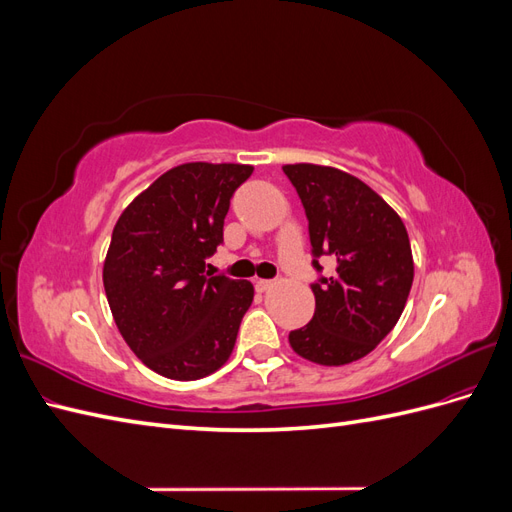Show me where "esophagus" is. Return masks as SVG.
Returning <instances> with one entry per match:
<instances>
[{
  "instance_id": "esophagus-1",
  "label": "esophagus",
  "mask_w": 512,
  "mask_h": 512,
  "mask_svg": "<svg viewBox=\"0 0 512 512\" xmlns=\"http://www.w3.org/2000/svg\"><path fill=\"white\" fill-rule=\"evenodd\" d=\"M254 286H256L258 292H267V290L273 288V282H271V280H256Z\"/></svg>"
}]
</instances>
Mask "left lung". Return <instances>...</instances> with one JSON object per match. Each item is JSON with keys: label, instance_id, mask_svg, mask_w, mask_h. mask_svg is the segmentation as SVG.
<instances>
[{"label": "left lung", "instance_id": "left-lung-1", "mask_svg": "<svg viewBox=\"0 0 512 512\" xmlns=\"http://www.w3.org/2000/svg\"><path fill=\"white\" fill-rule=\"evenodd\" d=\"M309 220L314 256L337 258L335 277L312 284L314 318L290 331L303 359L339 367L363 359L393 331L414 280L408 230L386 200L344 170L286 164ZM314 267L320 269L318 260Z\"/></svg>", "mask_w": 512, "mask_h": 512}]
</instances>
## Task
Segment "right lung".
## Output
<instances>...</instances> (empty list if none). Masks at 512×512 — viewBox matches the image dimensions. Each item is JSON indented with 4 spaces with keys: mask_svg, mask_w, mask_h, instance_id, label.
Returning a JSON list of instances; mask_svg holds the SVG:
<instances>
[{
    "mask_svg": "<svg viewBox=\"0 0 512 512\" xmlns=\"http://www.w3.org/2000/svg\"><path fill=\"white\" fill-rule=\"evenodd\" d=\"M252 173L250 164H179L113 228L102 269L108 307L130 350L164 378H205L235 348L254 286L205 273V258L222 243L232 192Z\"/></svg>",
    "mask_w": 512,
    "mask_h": 512,
    "instance_id": "obj_1",
    "label": "right lung"
}]
</instances>
